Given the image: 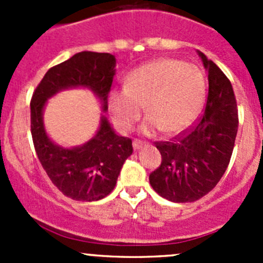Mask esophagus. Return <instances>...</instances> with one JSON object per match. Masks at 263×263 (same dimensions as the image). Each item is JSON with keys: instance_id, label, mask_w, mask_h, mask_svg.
Returning <instances> with one entry per match:
<instances>
[{"instance_id": "obj_1", "label": "esophagus", "mask_w": 263, "mask_h": 263, "mask_svg": "<svg viewBox=\"0 0 263 263\" xmlns=\"http://www.w3.org/2000/svg\"><path fill=\"white\" fill-rule=\"evenodd\" d=\"M132 145H134L135 150H140V148H142L145 146V142L141 141V140H135V141L132 142Z\"/></svg>"}]
</instances>
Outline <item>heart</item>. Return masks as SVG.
<instances>
[{
    "instance_id": "b5f03b06",
    "label": "heart",
    "mask_w": 263,
    "mask_h": 263,
    "mask_svg": "<svg viewBox=\"0 0 263 263\" xmlns=\"http://www.w3.org/2000/svg\"><path fill=\"white\" fill-rule=\"evenodd\" d=\"M206 97V79L197 66L174 58H160L136 68L127 76L123 90H112L108 103L113 122L128 132L145 107V135L160 129L176 135L196 119Z\"/></svg>"
}]
</instances>
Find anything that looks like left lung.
I'll return each mask as SVG.
<instances>
[{"instance_id":"left-lung-1","label":"left lung","mask_w":263,"mask_h":263,"mask_svg":"<svg viewBox=\"0 0 263 263\" xmlns=\"http://www.w3.org/2000/svg\"><path fill=\"white\" fill-rule=\"evenodd\" d=\"M209 72L206 107L197 123L169 141H158L161 164L148 181L172 202H193L208 195L224 176L238 132V108L225 73L202 52Z\"/></svg>"}]
</instances>
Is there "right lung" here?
<instances>
[{
  "mask_svg": "<svg viewBox=\"0 0 263 263\" xmlns=\"http://www.w3.org/2000/svg\"><path fill=\"white\" fill-rule=\"evenodd\" d=\"M116 57L109 53L80 52L50 67L30 102V127L39 161L53 184L75 201H98L116 187L123 163L132 154V140L118 136L102 116L97 135L81 146L65 148L55 145L43 124L47 100L70 87H87L108 109V94L116 73Z\"/></svg>",
  "mask_w": 263,
  "mask_h": 263,
  "instance_id": "add662e5",
  "label": "right lung"
}]
</instances>
